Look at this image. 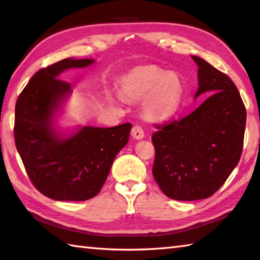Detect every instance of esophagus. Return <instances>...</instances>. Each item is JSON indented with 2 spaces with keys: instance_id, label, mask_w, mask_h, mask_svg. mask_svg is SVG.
Returning a JSON list of instances; mask_svg holds the SVG:
<instances>
[{
  "instance_id": "esophagus-1",
  "label": "esophagus",
  "mask_w": 260,
  "mask_h": 260,
  "mask_svg": "<svg viewBox=\"0 0 260 260\" xmlns=\"http://www.w3.org/2000/svg\"><path fill=\"white\" fill-rule=\"evenodd\" d=\"M131 135L133 136V139H135V140H142L143 137H144V131H143L141 126L136 125L133 127V128H132Z\"/></svg>"
}]
</instances>
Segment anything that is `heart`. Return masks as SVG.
I'll list each match as a JSON object with an SVG mask.
<instances>
[{"mask_svg":"<svg viewBox=\"0 0 260 260\" xmlns=\"http://www.w3.org/2000/svg\"><path fill=\"white\" fill-rule=\"evenodd\" d=\"M121 96L126 101L140 102L143 110L152 119H167L178 110L183 84L174 71H165L157 66H143L127 74L120 81Z\"/></svg>","mask_w":260,"mask_h":260,"instance_id":"1","label":"heart"}]
</instances>
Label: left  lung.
<instances>
[{
  "label": "left lung",
  "instance_id": "obj_1",
  "mask_svg": "<svg viewBox=\"0 0 260 260\" xmlns=\"http://www.w3.org/2000/svg\"><path fill=\"white\" fill-rule=\"evenodd\" d=\"M194 98L208 96L185 117L157 126L153 176L167 197L180 201L211 197L238 164L246 127V108L227 75L202 58Z\"/></svg>",
  "mask_w": 260,
  "mask_h": 260
}]
</instances>
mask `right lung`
<instances>
[{
	"label": "right lung",
	"mask_w": 260,
	"mask_h": 260,
	"mask_svg": "<svg viewBox=\"0 0 260 260\" xmlns=\"http://www.w3.org/2000/svg\"><path fill=\"white\" fill-rule=\"evenodd\" d=\"M93 62L67 58L40 69L16 101V150L33 185L57 201H86L97 196L116 155L128 142L131 123L78 126L70 134H63L54 124L73 91L69 82L59 79L60 75Z\"/></svg>",
	"instance_id": "right-lung-1"
}]
</instances>
